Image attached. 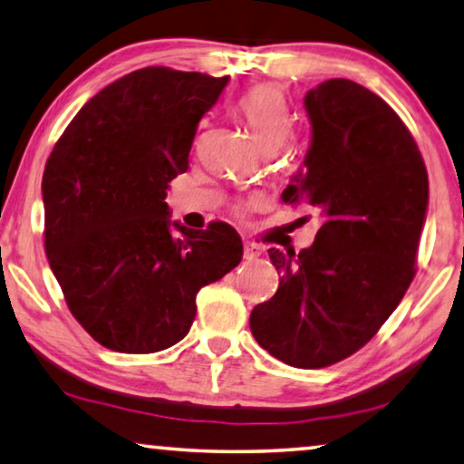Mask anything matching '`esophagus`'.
Segmentation results:
<instances>
[{
    "instance_id": "1",
    "label": "esophagus",
    "mask_w": 464,
    "mask_h": 464,
    "mask_svg": "<svg viewBox=\"0 0 464 464\" xmlns=\"http://www.w3.org/2000/svg\"><path fill=\"white\" fill-rule=\"evenodd\" d=\"M262 247L260 246H256L254 241H244V258L246 260H256L258 258V256H262Z\"/></svg>"
}]
</instances>
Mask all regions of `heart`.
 I'll use <instances>...</instances> for the list:
<instances>
[{"label":"heart","instance_id":"obj_1","mask_svg":"<svg viewBox=\"0 0 464 464\" xmlns=\"http://www.w3.org/2000/svg\"><path fill=\"white\" fill-rule=\"evenodd\" d=\"M241 114L250 124L256 143L262 151H275L294 133V116L289 103L279 89L258 85L239 102Z\"/></svg>","mask_w":464,"mask_h":464}]
</instances>
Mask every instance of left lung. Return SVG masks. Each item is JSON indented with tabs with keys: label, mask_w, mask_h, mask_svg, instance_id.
<instances>
[{
	"label": "left lung",
	"mask_w": 464,
	"mask_h": 464,
	"mask_svg": "<svg viewBox=\"0 0 464 464\" xmlns=\"http://www.w3.org/2000/svg\"><path fill=\"white\" fill-rule=\"evenodd\" d=\"M304 108L310 145L281 199L319 208L323 225L306 250H268L279 289L250 329L271 356L321 369L361 350L404 298L430 181L409 129L366 87L324 81Z\"/></svg>",
	"instance_id": "left-lung-1"
}]
</instances>
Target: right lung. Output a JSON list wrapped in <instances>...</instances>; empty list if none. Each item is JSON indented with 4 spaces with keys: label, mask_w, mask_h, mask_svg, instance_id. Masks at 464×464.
Returning <instances> with one entry per match:
<instances>
[{
    "label": "right lung",
    "mask_w": 464,
    "mask_h": 464,
    "mask_svg": "<svg viewBox=\"0 0 464 464\" xmlns=\"http://www.w3.org/2000/svg\"><path fill=\"white\" fill-rule=\"evenodd\" d=\"M227 82L164 66L130 72L79 110L47 158V260L74 319L110 350L181 342L199 289L241 262L233 227L188 229L164 202Z\"/></svg>",
    "instance_id": "right-lung-1"
}]
</instances>
